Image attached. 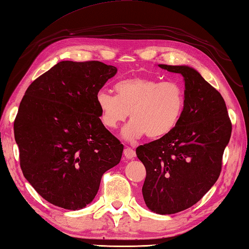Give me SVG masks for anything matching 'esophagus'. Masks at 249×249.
<instances>
[{
  "instance_id": "esophagus-1",
  "label": "esophagus",
  "mask_w": 249,
  "mask_h": 249,
  "mask_svg": "<svg viewBox=\"0 0 249 249\" xmlns=\"http://www.w3.org/2000/svg\"><path fill=\"white\" fill-rule=\"evenodd\" d=\"M124 155L128 160H132V159L136 158V151L132 150L131 147H125L124 151Z\"/></svg>"
}]
</instances>
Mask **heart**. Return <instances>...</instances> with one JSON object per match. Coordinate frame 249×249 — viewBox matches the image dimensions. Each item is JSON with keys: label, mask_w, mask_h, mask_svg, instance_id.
Wrapping results in <instances>:
<instances>
[{"label": "heart", "mask_w": 249, "mask_h": 249, "mask_svg": "<svg viewBox=\"0 0 249 249\" xmlns=\"http://www.w3.org/2000/svg\"><path fill=\"white\" fill-rule=\"evenodd\" d=\"M117 95L100 89L96 104L100 119L109 129H116L127 119L122 137L136 141L145 134L160 139L171 133L180 120L185 108V93L175 82H160L150 77H131L117 83Z\"/></svg>", "instance_id": "1"}]
</instances>
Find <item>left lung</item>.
I'll return each mask as SVG.
<instances>
[{
    "label": "left lung",
    "mask_w": 249,
    "mask_h": 249,
    "mask_svg": "<svg viewBox=\"0 0 249 249\" xmlns=\"http://www.w3.org/2000/svg\"><path fill=\"white\" fill-rule=\"evenodd\" d=\"M185 82V108L167 136L137 147L146 169L142 195L158 214H174L197 203L220 176L232 124L223 97L188 65L159 64Z\"/></svg>",
    "instance_id": "8db88e82"
}]
</instances>
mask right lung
Segmentation results:
<instances>
[{"instance_id":"1","label":"right lung","mask_w":249,"mask_h":249,"mask_svg":"<svg viewBox=\"0 0 249 249\" xmlns=\"http://www.w3.org/2000/svg\"><path fill=\"white\" fill-rule=\"evenodd\" d=\"M117 68L99 61H61L26 90L14 121L20 168L56 207L80 210L93 201L105 172L124 145L105 128L96 94Z\"/></svg>"}]
</instances>
